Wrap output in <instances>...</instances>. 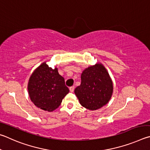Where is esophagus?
<instances>
[{"label": "esophagus", "instance_id": "obj_1", "mask_svg": "<svg viewBox=\"0 0 150 150\" xmlns=\"http://www.w3.org/2000/svg\"><path fill=\"white\" fill-rule=\"evenodd\" d=\"M69 90L70 92H73L74 90V86H71V87L69 88Z\"/></svg>", "mask_w": 150, "mask_h": 150}]
</instances>
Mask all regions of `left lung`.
I'll list each match as a JSON object with an SVG mask.
<instances>
[{"label": "left lung", "instance_id": "left-lung-1", "mask_svg": "<svg viewBox=\"0 0 150 150\" xmlns=\"http://www.w3.org/2000/svg\"><path fill=\"white\" fill-rule=\"evenodd\" d=\"M113 92V83L105 67L96 63L83 70L81 83L74 90L81 105L95 111L108 103Z\"/></svg>", "mask_w": 150, "mask_h": 150}]
</instances>
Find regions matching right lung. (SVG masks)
I'll use <instances>...</instances> for the list:
<instances>
[{
	"label": "right lung",
	"mask_w": 150,
	"mask_h": 150,
	"mask_svg": "<svg viewBox=\"0 0 150 150\" xmlns=\"http://www.w3.org/2000/svg\"><path fill=\"white\" fill-rule=\"evenodd\" d=\"M30 98L35 105L43 111L52 112L60 106L63 98L69 93L64 78L46 62L33 71L28 81Z\"/></svg>",
	"instance_id": "obj_1"
}]
</instances>
